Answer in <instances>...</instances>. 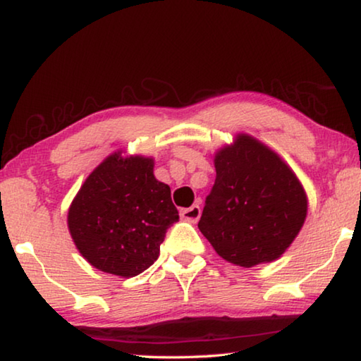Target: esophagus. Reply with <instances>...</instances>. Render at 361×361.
I'll list each match as a JSON object with an SVG mask.
<instances>
[{
  "instance_id": "34e87169",
  "label": "esophagus",
  "mask_w": 361,
  "mask_h": 361,
  "mask_svg": "<svg viewBox=\"0 0 361 361\" xmlns=\"http://www.w3.org/2000/svg\"><path fill=\"white\" fill-rule=\"evenodd\" d=\"M180 216L188 223H197V219L200 218V207L197 204H194L189 207V209H183L180 212Z\"/></svg>"
}]
</instances>
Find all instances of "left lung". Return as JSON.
<instances>
[{"label":"left lung","mask_w":361,"mask_h":361,"mask_svg":"<svg viewBox=\"0 0 361 361\" xmlns=\"http://www.w3.org/2000/svg\"><path fill=\"white\" fill-rule=\"evenodd\" d=\"M216 180L199 229L224 261L253 267L279 259L307 216V194L276 151L237 133L213 156Z\"/></svg>","instance_id":"left-lung-1"}]
</instances>
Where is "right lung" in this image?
I'll return each mask as SVG.
<instances>
[{
    "label": "right lung",
    "mask_w": 361,
    "mask_h": 361,
    "mask_svg": "<svg viewBox=\"0 0 361 361\" xmlns=\"http://www.w3.org/2000/svg\"><path fill=\"white\" fill-rule=\"evenodd\" d=\"M122 154H109L85 178L66 221L90 266L129 279L154 264L178 210L169 185L156 180L154 159Z\"/></svg>",
    "instance_id": "add662e5"
}]
</instances>
